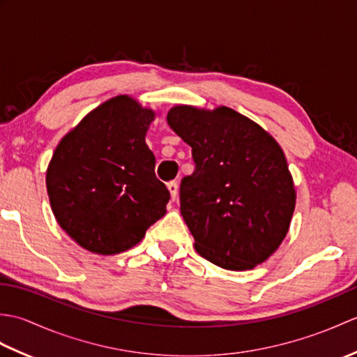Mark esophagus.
I'll return each mask as SVG.
<instances>
[{"label": "esophagus", "instance_id": "obj_1", "mask_svg": "<svg viewBox=\"0 0 357 357\" xmlns=\"http://www.w3.org/2000/svg\"><path fill=\"white\" fill-rule=\"evenodd\" d=\"M167 188H169V192H170V198H172V201L176 199V198H178V190H179L178 183H174V181H172V183L167 184Z\"/></svg>", "mask_w": 357, "mask_h": 357}]
</instances>
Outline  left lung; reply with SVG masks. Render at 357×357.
I'll return each instance as SVG.
<instances>
[{
  "label": "left lung",
  "mask_w": 357,
  "mask_h": 357,
  "mask_svg": "<svg viewBox=\"0 0 357 357\" xmlns=\"http://www.w3.org/2000/svg\"><path fill=\"white\" fill-rule=\"evenodd\" d=\"M167 123L192 147L195 172L181 183V215L196 252L225 270L267 261L285 239L296 206L276 139L225 105H174Z\"/></svg>",
  "instance_id": "obj_1"
}]
</instances>
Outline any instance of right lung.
<instances>
[{
	"label": "right lung",
	"instance_id": "add662e5",
	"mask_svg": "<svg viewBox=\"0 0 357 357\" xmlns=\"http://www.w3.org/2000/svg\"><path fill=\"white\" fill-rule=\"evenodd\" d=\"M156 112L118 95L89 112L59 141L45 172L59 227L87 252L135 247L167 211L170 193L155 176L146 135Z\"/></svg>",
	"mask_w": 357,
	"mask_h": 357
}]
</instances>
